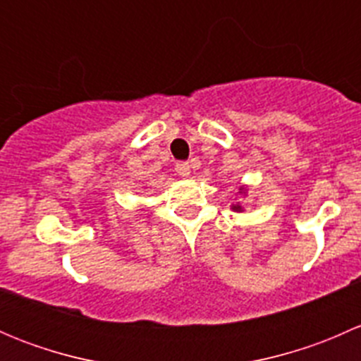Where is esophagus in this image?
Segmentation results:
<instances>
[{
  "mask_svg": "<svg viewBox=\"0 0 361 361\" xmlns=\"http://www.w3.org/2000/svg\"><path fill=\"white\" fill-rule=\"evenodd\" d=\"M174 169H176V173L180 174L181 178L190 176V164H188V162H178Z\"/></svg>",
  "mask_w": 361,
  "mask_h": 361,
  "instance_id": "obj_1",
  "label": "esophagus"
}]
</instances>
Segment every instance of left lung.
Masks as SVG:
<instances>
[{
	"instance_id": "1",
	"label": "left lung",
	"mask_w": 361,
	"mask_h": 361,
	"mask_svg": "<svg viewBox=\"0 0 361 361\" xmlns=\"http://www.w3.org/2000/svg\"><path fill=\"white\" fill-rule=\"evenodd\" d=\"M246 192H248V190H246V187H241V188H239V194H243V195H246ZM231 209L232 211H238V213H241V211H243V206H241V204H232V207H231Z\"/></svg>"
}]
</instances>
